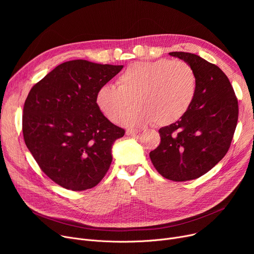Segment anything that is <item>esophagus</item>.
Listing matches in <instances>:
<instances>
[{"label":"esophagus","mask_w":254,"mask_h":254,"mask_svg":"<svg viewBox=\"0 0 254 254\" xmlns=\"http://www.w3.org/2000/svg\"><path fill=\"white\" fill-rule=\"evenodd\" d=\"M139 132V130L138 129H132V128H128V129H127V131H126V134L127 135V136H129V137H134V136H136L137 134Z\"/></svg>","instance_id":"esophagus-1"}]
</instances>
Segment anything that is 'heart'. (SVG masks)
Wrapping results in <instances>:
<instances>
[{"label":"heart","mask_w":254,"mask_h":254,"mask_svg":"<svg viewBox=\"0 0 254 254\" xmlns=\"http://www.w3.org/2000/svg\"><path fill=\"white\" fill-rule=\"evenodd\" d=\"M116 84L117 87H100L96 103L102 113L115 123L132 99L136 106L123 117V123L128 126L175 123L188 112L196 92L195 74L182 61L135 63L119 75Z\"/></svg>","instance_id":"1"}]
</instances>
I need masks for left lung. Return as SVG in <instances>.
I'll return each instance as SVG.
<instances>
[{
	"mask_svg": "<svg viewBox=\"0 0 254 254\" xmlns=\"http://www.w3.org/2000/svg\"><path fill=\"white\" fill-rule=\"evenodd\" d=\"M169 55L191 66L196 92L188 112L159 128L161 144L149 156L163 177L188 181L206 174L228 152L238 122V100L229 78L217 65L190 52Z\"/></svg>",
	"mask_w": 254,
	"mask_h": 254,
	"instance_id": "1",
	"label": "left lung"
}]
</instances>
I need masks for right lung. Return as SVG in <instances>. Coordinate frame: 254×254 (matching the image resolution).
<instances>
[{
	"label": "right lung",
	"mask_w": 254,
	"mask_h": 254,
	"mask_svg": "<svg viewBox=\"0 0 254 254\" xmlns=\"http://www.w3.org/2000/svg\"><path fill=\"white\" fill-rule=\"evenodd\" d=\"M123 68L85 60L63 63L32 87L24 102L26 147L40 169L65 190L91 189L110 168L112 146L126 131L104 116L96 95Z\"/></svg>",
	"instance_id": "obj_1"
}]
</instances>
